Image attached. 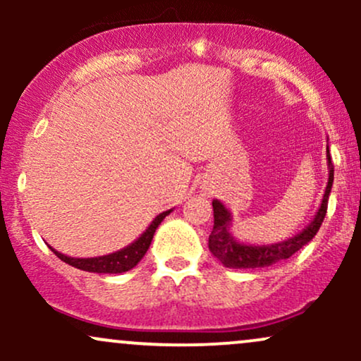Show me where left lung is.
<instances>
[{
  "label": "left lung",
  "instance_id": "obj_1",
  "mask_svg": "<svg viewBox=\"0 0 361 361\" xmlns=\"http://www.w3.org/2000/svg\"><path fill=\"white\" fill-rule=\"evenodd\" d=\"M327 168H329V178H327L326 192L322 197L321 207L314 215L312 222L305 227L302 233L293 238L285 239L281 243L261 244V246H252V244H244L235 241L231 233L233 226V215L224 207L222 202L214 200V229L209 235V250L226 268H234V270H246V268H264L279 263V261L288 259L290 256L295 255L302 250L309 241H312L314 235L317 234L319 227L326 217L327 200H329L331 186L334 180V166L331 161L329 149H327Z\"/></svg>",
  "mask_w": 361,
  "mask_h": 361
}]
</instances>
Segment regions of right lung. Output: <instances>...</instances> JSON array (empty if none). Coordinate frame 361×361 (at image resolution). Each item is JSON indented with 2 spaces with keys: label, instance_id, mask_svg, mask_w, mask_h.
Here are the masks:
<instances>
[{
  "label": "right lung",
  "instance_id": "obj_1",
  "mask_svg": "<svg viewBox=\"0 0 361 361\" xmlns=\"http://www.w3.org/2000/svg\"><path fill=\"white\" fill-rule=\"evenodd\" d=\"M168 214H171V210H166V212L157 215L154 221L151 222V226L140 234L137 241L128 244V246L123 247V250L111 252V255L97 256V258H71V256L62 255V252L56 251L51 246L49 247H51L54 255H56L61 261L71 264V267L78 268V270L91 271V273H123V271L132 270V268H134L135 264L144 258V255H146L149 246H151L152 238H154L157 226L163 222V219L166 217Z\"/></svg>",
  "mask_w": 361,
  "mask_h": 361
}]
</instances>
